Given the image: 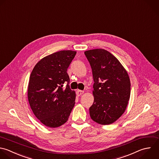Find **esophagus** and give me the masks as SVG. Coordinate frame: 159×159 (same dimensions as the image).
I'll list each match as a JSON object with an SVG mask.
<instances>
[{"label": "esophagus", "instance_id": "esophagus-1", "mask_svg": "<svg viewBox=\"0 0 159 159\" xmlns=\"http://www.w3.org/2000/svg\"><path fill=\"white\" fill-rule=\"evenodd\" d=\"M76 95H77L78 96H80L82 95V94L84 93V91H81V90H77L76 92Z\"/></svg>", "mask_w": 159, "mask_h": 159}]
</instances>
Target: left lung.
I'll use <instances>...</instances> for the list:
<instances>
[{"label": "left lung", "instance_id": "1", "mask_svg": "<svg viewBox=\"0 0 159 159\" xmlns=\"http://www.w3.org/2000/svg\"><path fill=\"white\" fill-rule=\"evenodd\" d=\"M84 54L92 69L94 102L89 107L92 120L111 124L124 112L130 94L128 73L119 61L108 51L98 48Z\"/></svg>", "mask_w": 159, "mask_h": 159}]
</instances>
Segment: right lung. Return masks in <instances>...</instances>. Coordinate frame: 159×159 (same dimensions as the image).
<instances>
[{
	"mask_svg": "<svg viewBox=\"0 0 159 159\" xmlns=\"http://www.w3.org/2000/svg\"><path fill=\"white\" fill-rule=\"evenodd\" d=\"M76 53L62 50L48 55L35 65L31 73L29 102L34 115L47 127L64 124L75 106L76 93L70 88L66 71Z\"/></svg>",
	"mask_w": 159,
	"mask_h": 159,
	"instance_id": "obj_1",
	"label": "right lung"
}]
</instances>
